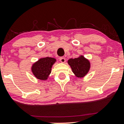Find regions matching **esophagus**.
<instances>
[{
    "instance_id": "obj_1",
    "label": "esophagus",
    "mask_w": 124,
    "mask_h": 124,
    "mask_svg": "<svg viewBox=\"0 0 124 124\" xmlns=\"http://www.w3.org/2000/svg\"><path fill=\"white\" fill-rule=\"evenodd\" d=\"M59 59H60V61L62 63H65L66 62V59H65V57H61L59 58Z\"/></svg>"
}]
</instances>
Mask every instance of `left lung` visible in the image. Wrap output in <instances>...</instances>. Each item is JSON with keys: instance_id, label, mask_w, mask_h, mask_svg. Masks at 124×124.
<instances>
[{"instance_id": "1", "label": "left lung", "mask_w": 124, "mask_h": 124, "mask_svg": "<svg viewBox=\"0 0 124 124\" xmlns=\"http://www.w3.org/2000/svg\"><path fill=\"white\" fill-rule=\"evenodd\" d=\"M68 63L75 76L79 78H84L90 69V62L83 55L76 58H70L68 61Z\"/></svg>"}]
</instances>
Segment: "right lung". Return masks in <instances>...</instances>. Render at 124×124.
Here are the masks:
<instances>
[{
	"label": "right lung",
	"mask_w": 124,
	"mask_h": 124,
	"mask_svg": "<svg viewBox=\"0 0 124 124\" xmlns=\"http://www.w3.org/2000/svg\"><path fill=\"white\" fill-rule=\"evenodd\" d=\"M56 62V59L54 58H40L32 65L31 72L38 80H47L51 72L52 67Z\"/></svg>",
	"instance_id": "obj_1"
}]
</instances>
